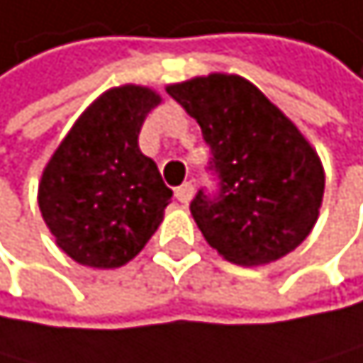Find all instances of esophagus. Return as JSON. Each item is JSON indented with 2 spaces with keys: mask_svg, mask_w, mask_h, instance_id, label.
<instances>
[{
  "mask_svg": "<svg viewBox=\"0 0 363 363\" xmlns=\"http://www.w3.org/2000/svg\"><path fill=\"white\" fill-rule=\"evenodd\" d=\"M191 194H194V185H191V183H183V185L176 189V199L180 203H189L191 201Z\"/></svg>",
  "mask_w": 363,
  "mask_h": 363,
  "instance_id": "1",
  "label": "esophagus"
}]
</instances>
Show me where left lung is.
<instances>
[{
  "label": "left lung",
  "instance_id": "1",
  "mask_svg": "<svg viewBox=\"0 0 363 363\" xmlns=\"http://www.w3.org/2000/svg\"><path fill=\"white\" fill-rule=\"evenodd\" d=\"M210 146L217 194H199L191 217L228 262L259 267L305 242L318 219L325 174L294 121L235 74L196 76L167 87Z\"/></svg>",
  "mask_w": 363,
  "mask_h": 363
}]
</instances>
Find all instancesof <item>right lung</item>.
<instances>
[{
	"label": "right lung",
	"mask_w": 363,
	"mask_h": 363,
	"mask_svg": "<svg viewBox=\"0 0 363 363\" xmlns=\"http://www.w3.org/2000/svg\"><path fill=\"white\" fill-rule=\"evenodd\" d=\"M160 94L142 85L104 92L47 162L38 206L58 248L92 269L130 262L157 230L172 189L138 138Z\"/></svg>",
	"instance_id": "obj_1"
}]
</instances>
